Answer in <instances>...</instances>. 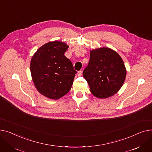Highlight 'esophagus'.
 <instances>
[{
  "label": "esophagus",
  "mask_w": 152,
  "mask_h": 152,
  "mask_svg": "<svg viewBox=\"0 0 152 152\" xmlns=\"http://www.w3.org/2000/svg\"><path fill=\"white\" fill-rule=\"evenodd\" d=\"M82 75V70H79L78 72V73H77V75L78 77H80V76H81Z\"/></svg>",
  "instance_id": "34e87169"
}]
</instances>
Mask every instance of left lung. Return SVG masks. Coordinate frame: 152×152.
Masks as SVG:
<instances>
[{
  "mask_svg": "<svg viewBox=\"0 0 152 152\" xmlns=\"http://www.w3.org/2000/svg\"><path fill=\"white\" fill-rule=\"evenodd\" d=\"M126 75L121 58L108 48L91 51L90 61L83 72L91 93L99 98H107L117 93Z\"/></svg>",
  "mask_w": 152,
  "mask_h": 152,
  "instance_id": "8db88e82",
  "label": "left lung"
}]
</instances>
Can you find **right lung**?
<instances>
[{
    "instance_id": "right-lung-1",
    "label": "right lung",
    "mask_w": 152,
    "mask_h": 152,
    "mask_svg": "<svg viewBox=\"0 0 152 152\" xmlns=\"http://www.w3.org/2000/svg\"><path fill=\"white\" fill-rule=\"evenodd\" d=\"M65 43L55 41L43 45L34 55L31 72L34 85L43 96L58 99L66 94L72 86L77 71L64 53Z\"/></svg>"
}]
</instances>
